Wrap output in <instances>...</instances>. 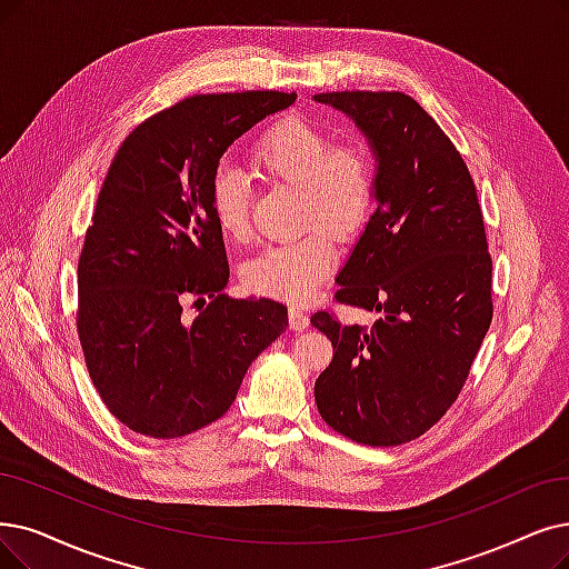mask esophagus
<instances>
[{"label":"esophagus","mask_w":569,"mask_h":569,"mask_svg":"<svg viewBox=\"0 0 569 569\" xmlns=\"http://www.w3.org/2000/svg\"><path fill=\"white\" fill-rule=\"evenodd\" d=\"M308 325H310V320H308L306 310L299 308V306H291V308H289V329L303 331V329H308Z\"/></svg>","instance_id":"esophagus-1"}]
</instances>
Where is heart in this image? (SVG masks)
I'll return each instance as SVG.
<instances>
[{
    "label": "heart",
    "instance_id": "1",
    "mask_svg": "<svg viewBox=\"0 0 569 569\" xmlns=\"http://www.w3.org/2000/svg\"><path fill=\"white\" fill-rule=\"evenodd\" d=\"M254 168L301 191V236L270 244L242 268V282L261 297L306 301L338 263V240H352L376 208V163L359 142L333 144L331 134L303 117L270 126L252 149ZM210 210L219 231L249 238V184L240 170L219 166L210 179Z\"/></svg>",
    "mask_w": 569,
    "mask_h": 569
}]
</instances>
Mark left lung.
<instances>
[{"label":"left lung","mask_w":569,"mask_h":569,"mask_svg":"<svg viewBox=\"0 0 569 569\" xmlns=\"http://www.w3.org/2000/svg\"><path fill=\"white\" fill-rule=\"evenodd\" d=\"M376 156V212L340 268L336 301L380 312L373 327L310 317L333 359L317 411L363 446L408 443L458 399L492 322V259L473 179L439 123L397 90L320 93Z\"/></svg>","instance_id":"obj_1"}]
</instances>
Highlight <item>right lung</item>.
<instances>
[{
	"instance_id": "right-lung-1",
	"label": "right lung",
	"mask_w": 569,
	"mask_h": 569,
	"mask_svg": "<svg viewBox=\"0 0 569 569\" xmlns=\"http://www.w3.org/2000/svg\"><path fill=\"white\" fill-rule=\"evenodd\" d=\"M293 100L193 96L153 113L113 156L79 257L77 331L100 399L138 435L177 439L219 420L289 325L278 301L221 293L229 261L210 179L242 132Z\"/></svg>"
}]
</instances>
